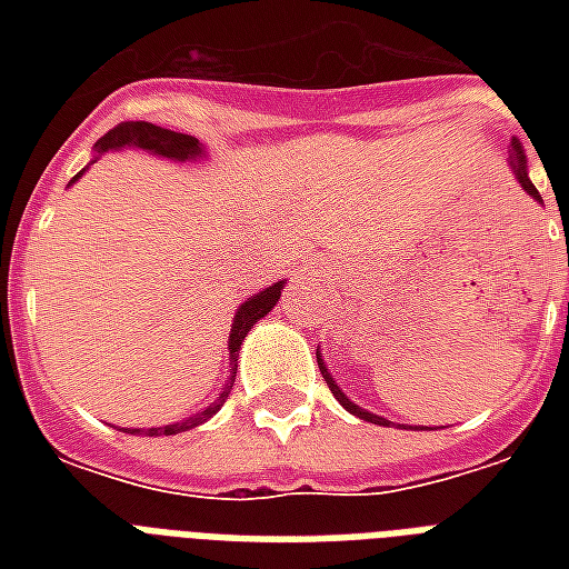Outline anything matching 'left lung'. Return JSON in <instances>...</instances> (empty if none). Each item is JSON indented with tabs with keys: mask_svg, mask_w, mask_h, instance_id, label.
<instances>
[{
	"mask_svg": "<svg viewBox=\"0 0 569 569\" xmlns=\"http://www.w3.org/2000/svg\"><path fill=\"white\" fill-rule=\"evenodd\" d=\"M511 164H513V173H517V180H520V186L526 191H529L531 197H535V200H540V194H538V189H535V186H531V180H529V171H526V153H522V147H520V141H511ZM316 360H319V369H321V378L328 380V387H330V392H333V398H337L339 405L346 407L348 413H355V416H360V419H366V422H375V425H389L387 419H383V416H375V413H369V410H363V407H357L355 401H348V396L346 392H342V389L337 387V380L330 378V372L328 369H325V363H321V357H319V351H316Z\"/></svg>",
	"mask_w": 569,
	"mask_h": 569,
	"instance_id": "obj_1",
	"label": "left lung"
}]
</instances>
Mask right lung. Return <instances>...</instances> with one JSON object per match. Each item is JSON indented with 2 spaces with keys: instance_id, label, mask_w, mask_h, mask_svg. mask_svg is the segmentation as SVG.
<instances>
[{
  "instance_id": "obj_1",
  "label": "right lung",
  "mask_w": 569,
  "mask_h": 569,
  "mask_svg": "<svg viewBox=\"0 0 569 569\" xmlns=\"http://www.w3.org/2000/svg\"><path fill=\"white\" fill-rule=\"evenodd\" d=\"M114 147H141V150H150V153H159V156H168V159H180V162H186V159H194V156H200L203 150H200V144H197V138L191 136H182V132H171V129H162L156 127V123H147V120H123V123H118L114 129H109L106 136L97 141V153H106V150H114ZM79 180V177H76ZM280 289H283V283H274L268 286L266 292L253 295V298H248V301L241 303L239 312H236V319H232V328H230V380L223 383V392L218 398H214L212 405L206 407V410H200L197 416H189V419H182V422L177 425H164V428H147V437H171V433H180V431H189V428H197L200 422H206V419H212L218 410H221V405L227 401V396H230L232 383H236V369H239V363H236V357H239V348L241 342H244V337H248V330L257 325L262 316H268L271 312V307L277 303V298H280ZM129 433H141L138 428H132Z\"/></svg>"
}]
</instances>
